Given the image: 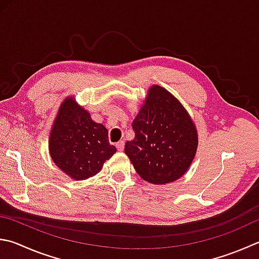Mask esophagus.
<instances>
[{
  "label": "esophagus",
  "instance_id": "34e87169",
  "mask_svg": "<svg viewBox=\"0 0 259 259\" xmlns=\"http://www.w3.org/2000/svg\"><path fill=\"white\" fill-rule=\"evenodd\" d=\"M115 146H116V148H117V150H119V152H122V150H123V148H124V142H123V140H120L119 143L115 144Z\"/></svg>",
  "mask_w": 259,
  "mask_h": 259
}]
</instances>
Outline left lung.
Segmentation results:
<instances>
[{
    "instance_id": "1",
    "label": "left lung",
    "mask_w": 259,
    "mask_h": 259,
    "mask_svg": "<svg viewBox=\"0 0 259 259\" xmlns=\"http://www.w3.org/2000/svg\"><path fill=\"white\" fill-rule=\"evenodd\" d=\"M133 129L135 138L125 143L124 153L145 181L165 185L188 171L198 135L189 113L165 88H149Z\"/></svg>"
}]
</instances>
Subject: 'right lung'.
Segmentation results:
<instances>
[{
	"mask_svg": "<svg viewBox=\"0 0 259 259\" xmlns=\"http://www.w3.org/2000/svg\"><path fill=\"white\" fill-rule=\"evenodd\" d=\"M49 149L60 170L74 180L97 175L103 164L116 152L110 145L107 129L94 122L89 112L72 97L61 104L52 126Z\"/></svg>",
	"mask_w": 259,
	"mask_h": 259,
	"instance_id": "1",
	"label": "right lung"
}]
</instances>
